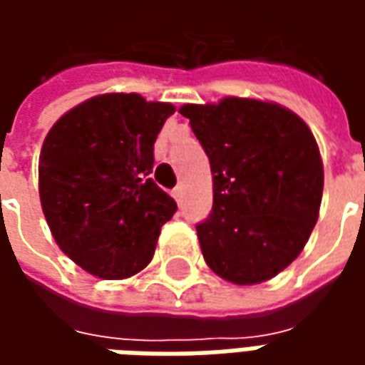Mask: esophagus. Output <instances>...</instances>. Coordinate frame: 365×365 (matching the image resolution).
<instances>
[{
    "label": "esophagus",
    "instance_id": "1",
    "mask_svg": "<svg viewBox=\"0 0 365 365\" xmlns=\"http://www.w3.org/2000/svg\"><path fill=\"white\" fill-rule=\"evenodd\" d=\"M172 195H174L175 201L180 203V201H182V197H183V185H175L174 191H172Z\"/></svg>",
    "mask_w": 365,
    "mask_h": 365
}]
</instances>
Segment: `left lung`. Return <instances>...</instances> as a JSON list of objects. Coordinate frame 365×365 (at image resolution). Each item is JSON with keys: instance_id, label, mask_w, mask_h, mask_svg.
Listing matches in <instances>:
<instances>
[{"instance_id": "8db88e82", "label": "left lung", "mask_w": 365, "mask_h": 365, "mask_svg": "<svg viewBox=\"0 0 365 365\" xmlns=\"http://www.w3.org/2000/svg\"><path fill=\"white\" fill-rule=\"evenodd\" d=\"M213 174V209L197 225L207 266L252 285L297 258L322 199V160L305 120L277 103L225 97L183 105Z\"/></svg>"}]
</instances>
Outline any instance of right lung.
Instances as JSON below:
<instances>
[{
	"mask_svg": "<svg viewBox=\"0 0 365 365\" xmlns=\"http://www.w3.org/2000/svg\"><path fill=\"white\" fill-rule=\"evenodd\" d=\"M174 105L136 93L91 97L62 115L38 162L41 205L56 245L101 279L148 266L175 201L152 180L154 143Z\"/></svg>",
	"mask_w": 365,
	"mask_h": 365,
	"instance_id": "add662e5",
	"label": "right lung"
}]
</instances>
